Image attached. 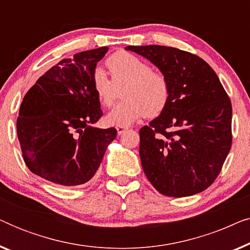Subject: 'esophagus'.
I'll return each instance as SVG.
<instances>
[{"label":"esophagus","instance_id":"1","mask_svg":"<svg viewBox=\"0 0 250 250\" xmlns=\"http://www.w3.org/2000/svg\"><path fill=\"white\" fill-rule=\"evenodd\" d=\"M116 129H117L118 135H121V134H123V133H124L125 131H127V127H124V126H117V127H116Z\"/></svg>","mask_w":250,"mask_h":250}]
</instances>
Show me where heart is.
<instances>
[{"mask_svg": "<svg viewBox=\"0 0 250 250\" xmlns=\"http://www.w3.org/2000/svg\"><path fill=\"white\" fill-rule=\"evenodd\" d=\"M111 80L102 68L92 74V86L102 107H110L116 99V87L125 84L122 98L105 116V122L114 126H128L140 118L156 117L169 101V83L159 71L129 52H117L105 61Z\"/></svg>", "mask_w": 250, "mask_h": 250, "instance_id": "1", "label": "heart"}]
</instances>
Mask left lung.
I'll use <instances>...</instances> for the list:
<instances>
[{"label": "left lung", "instance_id": "1", "mask_svg": "<svg viewBox=\"0 0 250 250\" xmlns=\"http://www.w3.org/2000/svg\"><path fill=\"white\" fill-rule=\"evenodd\" d=\"M152 62L169 83V101L140 129L146 177L168 197H188L214 182L231 149L232 105L217 75L196 54L162 45L126 46Z\"/></svg>", "mask_w": 250, "mask_h": 250}]
</instances>
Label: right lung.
<instances>
[{
  "label": "right lung",
  "mask_w": 250,
  "mask_h": 250,
  "mask_svg": "<svg viewBox=\"0 0 250 250\" xmlns=\"http://www.w3.org/2000/svg\"><path fill=\"white\" fill-rule=\"evenodd\" d=\"M108 47L84 51L46 71L27 92L17 134L26 165L36 175L64 187L90 181L116 128L93 127L102 116L92 74Z\"/></svg>",
  "instance_id": "obj_1"
}]
</instances>
